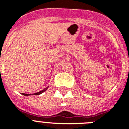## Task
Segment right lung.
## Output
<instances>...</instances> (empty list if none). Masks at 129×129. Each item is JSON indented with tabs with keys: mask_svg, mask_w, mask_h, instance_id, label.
<instances>
[{
	"mask_svg": "<svg viewBox=\"0 0 129 129\" xmlns=\"http://www.w3.org/2000/svg\"><path fill=\"white\" fill-rule=\"evenodd\" d=\"M47 88H44V89L43 90H42V91H40V92H37V93H35V94H33V95H39V94H41V93H43V92H44V91H46V90L47 89ZM21 94H22V95H31V94H24V93H21Z\"/></svg>",
	"mask_w": 129,
	"mask_h": 129,
	"instance_id": "right-lung-1",
	"label": "right lung"
}]
</instances>
